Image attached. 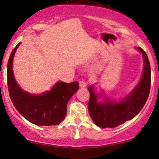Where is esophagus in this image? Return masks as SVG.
Masks as SVG:
<instances>
[{
    "mask_svg": "<svg viewBox=\"0 0 159 159\" xmlns=\"http://www.w3.org/2000/svg\"><path fill=\"white\" fill-rule=\"evenodd\" d=\"M79 85L81 88L86 87L87 86V81H84V80H81V81H79Z\"/></svg>",
    "mask_w": 159,
    "mask_h": 159,
    "instance_id": "34e87169",
    "label": "esophagus"
}]
</instances>
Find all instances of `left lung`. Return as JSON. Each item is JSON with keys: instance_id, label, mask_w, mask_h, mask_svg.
<instances>
[{"instance_id": "left-lung-1", "label": "left lung", "mask_w": 159, "mask_h": 159, "mask_svg": "<svg viewBox=\"0 0 159 159\" xmlns=\"http://www.w3.org/2000/svg\"><path fill=\"white\" fill-rule=\"evenodd\" d=\"M137 49L144 58L143 75L138 85L127 97L119 102L105 99L102 103H98V96L94 92V89L91 86L88 89L90 93L89 115L99 127L115 128L132 119L142 109L148 99L151 86L150 63L145 51L141 48Z\"/></svg>"}]
</instances>
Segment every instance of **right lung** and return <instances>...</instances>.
I'll return each instance as SVG.
<instances>
[{"mask_svg": "<svg viewBox=\"0 0 159 159\" xmlns=\"http://www.w3.org/2000/svg\"><path fill=\"white\" fill-rule=\"evenodd\" d=\"M20 43L11 52L7 63V80L10 98L15 108L28 121L37 125H56L65 119L68 101L79 89L78 81H58L44 94H30L24 91L14 79L12 63L14 53Z\"/></svg>", "mask_w": 159, "mask_h": 159, "instance_id": "add662e5", "label": "right lung"}]
</instances>
